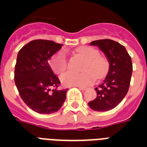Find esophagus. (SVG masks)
I'll use <instances>...</instances> for the list:
<instances>
[{
  "label": "esophagus",
  "mask_w": 147,
  "mask_h": 147,
  "mask_svg": "<svg viewBox=\"0 0 147 147\" xmlns=\"http://www.w3.org/2000/svg\"><path fill=\"white\" fill-rule=\"evenodd\" d=\"M78 88L82 91H85V90L87 89V88L86 87H83V86H78Z\"/></svg>",
  "instance_id": "1"
}]
</instances>
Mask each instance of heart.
<instances>
[{"label": "heart", "mask_w": 147, "mask_h": 147, "mask_svg": "<svg viewBox=\"0 0 147 147\" xmlns=\"http://www.w3.org/2000/svg\"><path fill=\"white\" fill-rule=\"evenodd\" d=\"M77 53L86 59L82 73L67 71L60 76L63 85L70 86H85L94 82L95 78L100 79L107 75L109 69V62L107 59L99 55L96 49L91 47H82L77 49ZM51 68L56 74H60L66 70L68 59L65 52L59 51L51 59Z\"/></svg>", "instance_id": "heart-1"}]
</instances>
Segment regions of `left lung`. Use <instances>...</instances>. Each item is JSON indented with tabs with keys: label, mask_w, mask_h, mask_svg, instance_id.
<instances>
[{
	"label": "left lung",
	"mask_w": 147,
	"mask_h": 147,
	"mask_svg": "<svg viewBox=\"0 0 147 147\" xmlns=\"http://www.w3.org/2000/svg\"><path fill=\"white\" fill-rule=\"evenodd\" d=\"M105 53L109 62L106 78L98 88L96 98L88 103L92 110L107 111L121 102L130 87L133 71L132 60L125 47L112 40H99L90 42Z\"/></svg>",
	"instance_id": "1"
}]
</instances>
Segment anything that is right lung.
Segmentation results:
<instances>
[{"mask_svg":"<svg viewBox=\"0 0 147 147\" xmlns=\"http://www.w3.org/2000/svg\"><path fill=\"white\" fill-rule=\"evenodd\" d=\"M62 46L51 40H36L17 54L15 85L24 103L39 114L58 111L66 98L68 89H58L60 82L49 64V59Z\"/></svg>","mask_w":147,"mask_h":147,"instance_id":"add662e5","label":"right lung"}]
</instances>
